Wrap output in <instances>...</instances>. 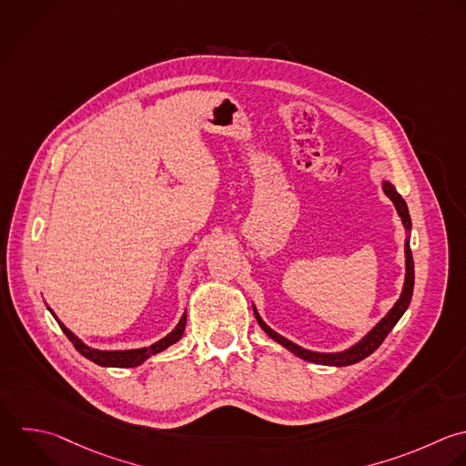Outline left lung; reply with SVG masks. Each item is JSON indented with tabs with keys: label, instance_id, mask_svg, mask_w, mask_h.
I'll list each match as a JSON object with an SVG mask.
<instances>
[{
	"label": "left lung",
	"instance_id": "8db88e82",
	"mask_svg": "<svg viewBox=\"0 0 466 466\" xmlns=\"http://www.w3.org/2000/svg\"><path fill=\"white\" fill-rule=\"evenodd\" d=\"M382 191L384 195L393 202L397 215L400 217V222L404 226L406 231V238H404V284H402V291L397 299V302L390 308V311L362 337L359 339L355 344H351L350 348L342 350V351H313V350H306L295 342H291L289 339L282 337L280 333H277L275 329H271L262 317L258 315L255 304H253V311L257 317L258 326L280 346H284L286 350H289L293 355H297L299 359H304L308 362H315V364H324V366H350L355 364L362 359H366L368 355H371L380 342L386 339V335L391 331V328L399 322V319L402 317V313L408 309L410 300H411V293H413V258H411V249H410V231H411V220H410V213H408V206L402 200V197L397 193L395 186L388 180H382Z\"/></svg>",
	"mask_w": 466,
	"mask_h": 466
}]
</instances>
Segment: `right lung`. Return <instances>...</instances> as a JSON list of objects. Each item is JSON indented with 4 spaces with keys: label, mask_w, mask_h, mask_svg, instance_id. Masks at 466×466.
Returning a JSON list of instances; mask_svg holds the SVG:
<instances>
[{
    "label": "right lung",
    "mask_w": 466,
    "mask_h": 466,
    "mask_svg": "<svg viewBox=\"0 0 466 466\" xmlns=\"http://www.w3.org/2000/svg\"><path fill=\"white\" fill-rule=\"evenodd\" d=\"M47 309L53 313V317L56 319V322L60 324L62 331L69 337V340L75 344V348L84 355L87 357L89 360H93L95 364H100V366H107V368H135V366H140L142 362H146L149 357L167 350L171 344L178 342L184 335V329H186V322H187V317L186 313L180 317L178 324L175 326V329L171 333H167L166 337H162L160 340H157L155 344L151 346H144V348H133V350H96L89 344H86L80 337H76L56 315L55 311L47 306Z\"/></svg>",
    "instance_id": "right-lung-1"
}]
</instances>
